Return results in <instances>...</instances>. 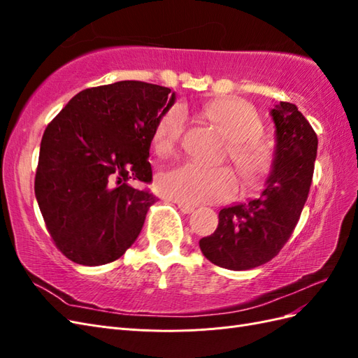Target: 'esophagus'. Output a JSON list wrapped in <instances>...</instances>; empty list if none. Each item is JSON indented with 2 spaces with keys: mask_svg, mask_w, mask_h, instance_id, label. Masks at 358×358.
<instances>
[{
  "mask_svg": "<svg viewBox=\"0 0 358 358\" xmlns=\"http://www.w3.org/2000/svg\"><path fill=\"white\" fill-rule=\"evenodd\" d=\"M178 206H179V209L183 212V213H191V212H194L196 210V208H194V206H189V204H183V203H178Z\"/></svg>",
  "mask_w": 358,
  "mask_h": 358,
  "instance_id": "1",
  "label": "esophagus"
}]
</instances>
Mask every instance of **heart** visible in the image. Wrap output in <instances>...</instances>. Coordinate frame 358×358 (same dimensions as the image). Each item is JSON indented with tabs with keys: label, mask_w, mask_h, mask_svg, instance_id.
Returning a JSON list of instances; mask_svg holds the SVG:
<instances>
[{
	"label": "heart",
	"mask_w": 358,
	"mask_h": 358,
	"mask_svg": "<svg viewBox=\"0 0 358 358\" xmlns=\"http://www.w3.org/2000/svg\"><path fill=\"white\" fill-rule=\"evenodd\" d=\"M206 119L229 140L227 158L245 189L258 188L272 167V152L258 137L263 133V122L246 101L239 99L213 100L203 106ZM185 131V110L171 106L162 113L152 133V148L158 155H169L175 150ZM158 191L171 200L196 206L218 203L236 194V180L225 167L204 169L197 164H180L157 179Z\"/></svg>",
	"instance_id": "heart-1"
}]
</instances>
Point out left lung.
Returning a JSON list of instances; mask_svg holds the SVG:
<instances>
[{"label": "left lung", "mask_w": 358, "mask_h": 358, "mask_svg": "<svg viewBox=\"0 0 358 358\" xmlns=\"http://www.w3.org/2000/svg\"><path fill=\"white\" fill-rule=\"evenodd\" d=\"M276 150L272 176L262 197L220 212L213 234L200 249L210 263L249 270L268 263L288 242L308 200L318 137L292 103L280 101L272 110Z\"/></svg>", "instance_id": "1"}]
</instances>
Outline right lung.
<instances>
[{"label":"right lung","mask_w":358,"mask_h":358,"mask_svg":"<svg viewBox=\"0 0 358 358\" xmlns=\"http://www.w3.org/2000/svg\"><path fill=\"white\" fill-rule=\"evenodd\" d=\"M175 103L166 86L122 80L76 94L48 124L36 197L52 242L71 262L101 266L138 237L157 197L148 161L158 117Z\"/></svg>","instance_id":"right-lung-1"}]
</instances>
